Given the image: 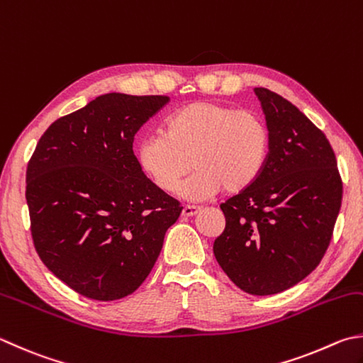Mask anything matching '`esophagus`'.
<instances>
[{
	"instance_id": "obj_1",
	"label": "esophagus",
	"mask_w": 363,
	"mask_h": 363,
	"mask_svg": "<svg viewBox=\"0 0 363 363\" xmlns=\"http://www.w3.org/2000/svg\"><path fill=\"white\" fill-rule=\"evenodd\" d=\"M199 213H201V208L189 207V205H186V207H183V210H182V216H184V218H191V216H196V215H199Z\"/></svg>"
}]
</instances>
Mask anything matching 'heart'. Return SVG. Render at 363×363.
I'll use <instances>...</instances> for the list:
<instances>
[{"mask_svg": "<svg viewBox=\"0 0 363 363\" xmlns=\"http://www.w3.org/2000/svg\"><path fill=\"white\" fill-rule=\"evenodd\" d=\"M270 155V131L256 112L211 101L177 108L162 133L147 134L135 145V162L156 189L170 194L189 174L180 196L199 202L223 189L238 194L264 172Z\"/></svg>", "mask_w": 363, "mask_h": 363, "instance_id": "obj_1", "label": "heart"}]
</instances>
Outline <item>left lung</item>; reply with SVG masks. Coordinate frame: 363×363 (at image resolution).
Returning <instances> with one entry per match:
<instances>
[{"label": "left lung", "mask_w": 363, "mask_h": 363, "mask_svg": "<svg viewBox=\"0 0 363 363\" xmlns=\"http://www.w3.org/2000/svg\"><path fill=\"white\" fill-rule=\"evenodd\" d=\"M270 131V155L250 189L221 203L225 218L213 252L230 281L272 296L319 265L340 213L343 184L324 133L267 88H255Z\"/></svg>", "instance_id": "1"}]
</instances>
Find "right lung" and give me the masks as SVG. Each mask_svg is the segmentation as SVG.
I'll return each instance as SVG.
<instances>
[{"label":"right lung","instance_id":"add662e5","mask_svg":"<svg viewBox=\"0 0 363 363\" xmlns=\"http://www.w3.org/2000/svg\"><path fill=\"white\" fill-rule=\"evenodd\" d=\"M167 96L101 94L53 121L26 169V203L40 261L71 289L101 302L145 281L182 213L133 152L134 135Z\"/></svg>","mask_w":363,"mask_h":363}]
</instances>
